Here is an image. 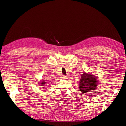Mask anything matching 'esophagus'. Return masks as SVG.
Wrapping results in <instances>:
<instances>
[{
	"label": "esophagus",
	"instance_id": "34e87169",
	"mask_svg": "<svg viewBox=\"0 0 126 126\" xmlns=\"http://www.w3.org/2000/svg\"><path fill=\"white\" fill-rule=\"evenodd\" d=\"M62 78L63 79H68V77H67V76H62Z\"/></svg>",
	"mask_w": 126,
	"mask_h": 126
}]
</instances>
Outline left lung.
<instances>
[{"label":"left lung","mask_w":126,"mask_h":126,"mask_svg":"<svg viewBox=\"0 0 126 126\" xmlns=\"http://www.w3.org/2000/svg\"><path fill=\"white\" fill-rule=\"evenodd\" d=\"M98 80L94 75L85 72L82 74L79 81V90L82 94H88L97 89Z\"/></svg>","instance_id":"1"}]
</instances>
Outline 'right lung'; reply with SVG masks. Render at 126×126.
I'll use <instances>...</instances> for the list:
<instances>
[{"instance_id":"right-lung-1","label":"right lung","mask_w":126,"mask_h":126,"mask_svg":"<svg viewBox=\"0 0 126 126\" xmlns=\"http://www.w3.org/2000/svg\"><path fill=\"white\" fill-rule=\"evenodd\" d=\"M47 82H46V81H45V80H42V81H41L40 82V83H39V85H40V86H41V87H42V88H45L44 87V86H45V85H46V83Z\"/></svg>"}]
</instances>
